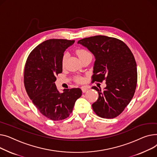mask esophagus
<instances>
[{
    "mask_svg": "<svg viewBox=\"0 0 157 157\" xmlns=\"http://www.w3.org/2000/svg\"><path fill=\"white\" fill-rule=\"evenodd\" d=\"M81 89H82V93H84L88 90V87H87L86 86H82L81 87Z\"/></svg>",
    "mask_w": 157,
    "mask_h": 157,
    "instance_id": "34e87169",
    "label": "esophagus"
}]
</instances>
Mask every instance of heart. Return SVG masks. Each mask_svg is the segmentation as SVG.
Listing matches in <instances>:
<instances>
[{
  "instance_id": "1",
  "label": "heart",
  "mask_w": 157,
  "mask_h": 157,
  "mask_svg": "<svg viewBox=\"0 0 157 157\" xmlns=\"http://www.w3.org/2000/svg\"><path fill=\"white\" fill-rule=\"evenodd\" d=\"M77 55H78V58H79V59H80V58H83V57H84V56H87V55L90 54V53H89V52H87L86 50L83 49H78V50L77 51ZM67 53H64V55H63V58H62V64H64V62H65V61H66V59H67ZM82 80H83V79H82V78H80V77H78V78H77V80L78 82H82Z\"/></svg>"
}]
</instances>
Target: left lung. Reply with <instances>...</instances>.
I'll list each match as a JSON object with an SVG mask.
<instances>
[{
  "label": "left lung",
  "mask_w": 157,
  "mask_h": 157,
  "mask_svg": "<svg viewBox=\"0 0 157 157\" xmlns=\"http://www.w3.org/2000/svg\"><path fill=\"white\" fill-rule=\"evenodd\" d=\"M94 54L93 82L106 80V87L98 92V100L92 105L96 114L113 118L121 114L134 96L137 86V68L134 55L122 40L96 35L78 41Z\"/></svg>",
  "instance_id": "1"
}]
</instances>
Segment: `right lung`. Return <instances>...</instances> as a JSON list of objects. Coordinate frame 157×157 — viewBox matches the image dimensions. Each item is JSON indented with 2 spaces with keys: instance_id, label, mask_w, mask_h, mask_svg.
<instances>
[{
  "instance_id": "add662e5",
  "label": "right lung",
  "mask_w": 157,
  "mask_h": 157,
  "mask_svg": "<svg viewBox=\"0 0 157 157\" xmlns=\"http://www.w3.org/2000/svg\"><path fill=\"white\" fill-rule=\"evenodd\" d=\"M75 40H47L30 52L24 70V84L34 105L45 117L58 121L68 118L75 101L82 96L80 88L58 91L56 75L62 73L64 52Z\"/></svg>"
}]
</instances>
